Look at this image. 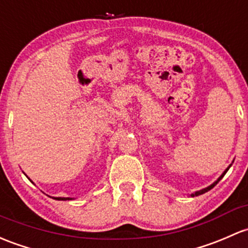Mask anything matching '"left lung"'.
<instances>
[{
    "instance_id": "obj_1",
    "label": "left lung",
    "mask_w": 248,
    "mask_h": 248,
    "mask_svg": "<svg viewBox=\"0 0 248 248\" xmlns=\"http://www.w3.org/2000/svg\"><path fill=\"white\" fill-rule=\"evenodd\" d=\"M229 168H231V165H229V166H228V169H229ZM228 169H226V171H225V172H223V173H222V174H221V176H220V177H218V179H217V181H216V182H214V183L212 184V186H208V187H205V189H202V190H200V191H196V192H195V194H192V195H191V196H199V195H202V194H204V192L209 191V190H210V189H213V187H214V186H216V184H217V183H218V182H220V181H221V179H222V177H223V176H225V174H226V172H227V171H228Z\"/></svg>"
}]
</instances>
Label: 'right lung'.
Masks as SVG:
<instances>
[{"label":"right lung","instance_id":"1","mask_svg":"<svg viewBox=\"0 0 248 248\" xmlns=\"http://www.w3.org/2000/svg\"><path fill=\"white\" fill-rule=\"evenodd\" d=\"M54 200H58V201H66V200H71L69 197H53Z\"/></svg>","mask_w":248,"mask_h":248}]
</instances>
